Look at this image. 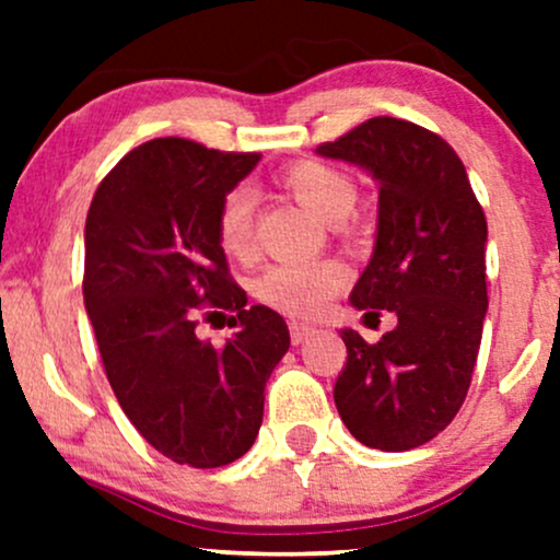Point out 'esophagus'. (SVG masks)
I'll use <instances>...</instances> for the list:
<instances>
[{
  "mask_svg": "<svg viewBox=\"0 0 560 560\" xmlns=\"http://www.w3.org/2000/svg\"><path fill=\"white\" fill-rule=\"evenodd\" d=\"M313 331L316 329L307 324H302V320H292V324H289V337H292V345H302Z\"/></svg>",
  "mask_w": 560,
  "mask_h": 560,
  "instance_id": "esophagus-1",
  "label": "esophagus"
}]
</instances>
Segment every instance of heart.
Masks as SVG:
<instances>
[{
  "label": "heart",
  "mask_w": 560,
  "mask_h": 560,
  "mask_svg": "<svg viewBox=\"0 0 560 560\" xmlns=\"http://www.w3.org/2000/svg\"><path fill=\"white\" fill-rule=\"evenodd\" d=\"M281 186L292 195L302 208L326 223H342L355 208V184L331 165L318 160H302L289 165L281 173ZM253 213L255 197L253 191L231 189L223 197L221 210L215 218V234L223 253L231 258H247L253 249ZM347 284V268L339 260H305V262H276L260 273L255 292L262 302L292 313L305 316L316 313L326 305L334 294L342 292Z\"/></svg>",
  "instance_id": "heart-1"
}]
</instances>
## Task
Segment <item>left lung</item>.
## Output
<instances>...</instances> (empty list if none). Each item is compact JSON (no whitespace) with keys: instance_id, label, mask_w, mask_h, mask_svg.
<instances>
[{"instance_id":"left-lung-1","label":"left lung","mask_w":560,"mask_h":560,"mask_svg":"<svg viewBox=\"0 0 560 560\" xmlns=\"http://www.w3.org/2000/svg\"><path fill=\"white\" fill-rule=\"evenodd\" d=\"M316 152L378 184L374 255L350 302L397 318L376 345L342 329L334 402L365 447L413 450L455 419L471 384L487 313L485 210L453 147L408 120L371 118Z\"/></svg>"}]
</instances>
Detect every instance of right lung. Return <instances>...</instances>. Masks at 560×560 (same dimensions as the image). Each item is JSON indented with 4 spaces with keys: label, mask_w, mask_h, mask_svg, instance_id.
Returning a JSON list of instances; mask_svg holds the SVG:
<instances>
[{
    "label": "right lung",
    "mask_w": 560,
    "mask_h": 560,
    "mask_svg": "<svg viewBox=\"0 0 560 560\" xmlns=\"http://www.w3.org/2000/svg\"><path fill=\"white\" fill-rule=\"evenodd\" d=\"M258 160L152 139L107 173L86 215L83 305L107 382L137 432L182 466H226L253 447L289 350L284 318L247 307L215 234L223 197ZM205 301L237 313L226 346L194 334Z\"/></svg>",
    "instance_id": "obj_1"
}]
</instances>
